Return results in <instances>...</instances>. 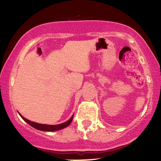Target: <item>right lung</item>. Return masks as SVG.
Listing matches in <instances>:
<instances>
[{
  "label": "right lung",
  "mask_w": 161,
  "mask_h": 161,
  "mask_svg": "<svg viewBox=\"0 0 161 161\" xmlns=\"http://www.w3.org/2000/svg\"><path fill=\"white\" fill-rule=\"evenodd\" d=\"M20 116H21V118L24 119V121L26 122V123L29 124V125L32 126L33 128H35V129H38V130H41V131H58V130L64 129V128H66L67 126L70 125V123L73 120V117H74V116H72V117H71V118L70 119H69L68 121H67L64 123L58 124V125H44V124H40V123H34V122L30 121V120H28V119H26V118H24L23 116H21V114H20Z\"/></svg>",
  "instance_id": "add662e5"
}]
</instances>
